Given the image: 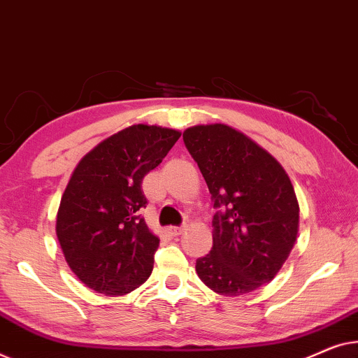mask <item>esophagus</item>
I'll use <instances>...</instances> for the list:
<instances>
[{
	"mask_svg": "<svg viewBox=\"0 0 358 358\" xmlns=\"http://www.w3.org/2000/svg\"><path fill=\"white\" fill-rule=\"evenodd\" d=\"M185 230H186V225H181V227H170V229H169L170 235H173V236H178V235H181V234H183Z\"/></svg>",
	"mask_w": 358,
	"mask_h": 358,
	"instance_id": "34e87169",
	"label": "esophagus"
}]
</instances>
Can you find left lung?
Listing matches in <instances>:
<instances>
[{"label":"left lung","mask_w":358,"mask_h":358,"mask_svg":"<svg viewBox=\"0 0 358 358\" xmlns=\"http://www.w3.org/2000/svg\"><path fill=\"white\" fill-rule=\"evenodd\" d=\"M186 149L213 194V250L196 261L199 279L220 295H245L275 278L299 234L300 208L284 167L224 123L185 129Z\"/></svg>","instance_id":"8db88e82"}]
</instances>
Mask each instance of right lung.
I'll return each instance as SVG.
<instances>
[{"mask_svg":"<svg viewBox=\"0 0 358 358\" xmlns=\"http://www.w3.org/2000/svg\"><path fill=\"white\" fill-rule=\"evenodd\" d=\"M181 133L133 124L103 139L74 169L57 214V236L78 279L99 294L127 295L149 279L159 236L139 215L143 178Z\"/></svg>","mask_w":358,"mask_h":358,"instance_id":"add662e5","label":"right lung"}]
</instances>
